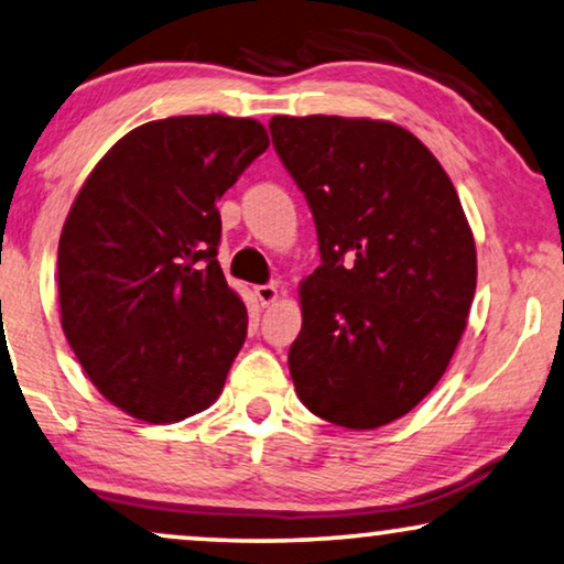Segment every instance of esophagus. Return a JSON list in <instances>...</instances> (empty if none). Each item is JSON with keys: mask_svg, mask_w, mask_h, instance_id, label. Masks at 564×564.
<instances>
[{"mask_svg": "<svg viewBox=\"0 0 564 564\" xmlns=\"http://www.w3.org/2000/svg\"><path fill=\"white\" fill-rule=\"evenodd\" d=\"M254 292H257V297H259V302H262V305H272V302L280 297V290H276L274 282L272 284H259V288H254Z\"/></svg>", "mask_w": 564, "mask_h": 564, "instance_id": "1", "label": "esophagus"}]
</instances>
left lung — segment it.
I'll use <instances>...</instances> for the list:
<instances>
[{
  "instance_id": "obj_1",
  "label": "left lung",
  "mask_w": 564,
  "mask_h": 564,
  "mask_svg": "<svg viewBox=\"0 0 564 564\" xmlns=\"http://www.w3.org/2000/svg\"><path fill=\"white\" fill-rule=\"evenodd\" d=\"M269 132L323 259L300 284L295 391L338 427H381L435 389L458 348L478 274L468 218L435 154L399 124L313 113L272 117Z\"/></svg>"
}]
</instances>
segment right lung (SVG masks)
Masks as SVG:
<instances>
[{
  "instance_id": "right-lung-1",
  "label": "right lung",
  "mask_w": 564,
  "mask_h": 564,
  "mask_svg": "<svg viewBox=\"0 0 564 564\" xmlns=\"http://www.w3.org/2000/svg\"><path fill=\"white\" fill-rule=\"evenodd\" d=\"M269 147L257 119L170 117L121 137L58 243L61 323L94 387L137 420L208 410L247 338L218 264L216 200Z\"/></svg>"
}]
</instances>
